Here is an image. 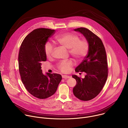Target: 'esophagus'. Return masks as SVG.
<instances>
[{"label":"esophagus","instance_id":"esophagus-1","mask_svg":"<svg viewBox=\"0 0 128 128\" xmlns=\"http://www.w3.org/2000/svg\"><path fill=\"white\" fill-rule=\"evenodd\" d=\"M62 76V78H64V79H67V78H70V76H66V75H63Z\"/></svg>","mask_w":128,"mask_h":128}]
</instances>
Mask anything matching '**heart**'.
Instances as JSON below:
<instances>
[{"label": "heart", "instance_id": "obj_1", "mask_svg": "<svg viewBox=\"0 0 128 128\" xmlns=\"http://www.w3.org/2000/svg\"><path fill=\"white\" fill-rule=\"evenodd\" d=\"M54 42L68 49L69 53L76 60H81L86 57L89 50V44L86 40H80V36L76 34L65 33L56 36ZM46 56L50 57L53 51V48L50 43L44 46ZM73 64L71 60L60 62L58 65V69L62 72L67 73Z\"/></svg>", "mask_w": 128, "mask_h": 128}]
</instances>
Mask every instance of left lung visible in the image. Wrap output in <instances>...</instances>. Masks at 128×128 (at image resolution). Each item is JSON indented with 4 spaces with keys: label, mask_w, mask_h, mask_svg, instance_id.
<instances>
[{
    "label": "left lung",
    "mask_w": 128,
    "mask_h": 128,
    "mask_svg": "<svg viewBox=\"0 0 128 128\" xmlns=\"http://www.w3.org/2000/svg\"><path fill=\"white\" fill-rule=\"evenodd\" d=\"M74 31L84 35L88 42L89 50L75 70L76 72H84V78L72 76L76 81L73 92L80 100L89 101L100 93L107 80L108 69L106 50L101 40L88 29L80 27Z\"/></svg>",
    "instance_id": "left-lung-1"
}]
</instances>
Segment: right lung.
I'll list each match as a JSON object with an SVG mask.
<instances>
[{"mask_svg": "<svg viewBox=\"0 0 128 128\" xmlns=\"http://www.w3.org/2000/svg\"><path fill=\"white\" fill-rule=\"evenodd\" d=\"M54 32L47 28L34 29L26 36L20 48L18 61L22 82L29 93L38 99L54 95L62 80L60 74L44 75L41 69L42 62L46 60L44 46Z\"/></svg>", "mask_w": 128, "mask_h": 128, "instance_id": "1", "label": "right lung"}]
</instances>
